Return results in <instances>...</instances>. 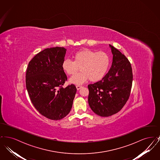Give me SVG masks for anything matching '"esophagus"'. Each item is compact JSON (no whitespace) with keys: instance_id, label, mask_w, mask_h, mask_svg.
Returning a JSON list of instances; mask_svg holds the SVG:
<instances>
[{"instance_id":"34e87169","label":"esophagus","mask_w":160,"mask_h":160,"mask_svg":"<svg viewBox=\"0 0 160 160\" xmlns=\"http://www.w3.org/2000/svg\"><path fill=\"white\" fill-rule=\"evenodd\" d=\"M82 88V86H79V85H77V86H76V88L77 90H80Z\"/></svg>"}]
</instances>
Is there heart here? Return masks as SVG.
<instances>
[{
    "label": "heart",
    "instance_id": "1",
    "mask_svg": "<svg viewBox=\"0 0 160 160\" xmlns=\"http://www.w3.org/2000/svg\"><path fill=\"white\" fill-rule=\"evenodd\" d=\"M74 61L65 59L62 62L63 70L69 76L74 75L78 70L79 73L72 77L69 82L75 84H81L89 79L98 82L105 76L110 65L108 55L103 52H97L89 49H82L74 54Z\"/></svg>",
    "mask_w": 160,
    "mask_h": 160
}]
</instances>
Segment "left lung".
Returning <instances> with one entry per match:
<instances>
[{"mask_svg":"<svg viewBox=\"0 0 160 160\" xmlns=\"http://www.w3.org/2000/svg\"><path fill=\"white\" fill-rule=\"evenodd\" d=\"M113 54L112 67L101 80L88 85V102L92 110L108 117L119 112L129 98L132 82L131 63L126 56L109 45Z\"/></svg>","mask_w":160,"mask_h":160,"instance_id":"obj_1","label":"left lung"}]
</instances>
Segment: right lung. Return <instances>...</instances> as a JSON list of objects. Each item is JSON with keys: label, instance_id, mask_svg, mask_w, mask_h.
<instances>
[{"label": "right lung", "instance_id": "right-lung-1", "mask_svg": "<svg viewBox=\"0 0 160 160\" xmlns=\"http://www.w3.org/2000/svg\"><path fill=\"white\" fill-rule=\"evenodd\" d=\"M67 50L48 48L36 54L26 70V86L31 101L38 112L52 120H60L71 111L77 89L63 88L67 77L62 69Z\"/></svg>", "mask_w": 160, "mask_h": 160}]
</instances>
